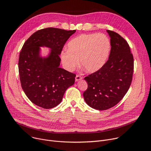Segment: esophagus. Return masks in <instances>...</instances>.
<instances>
[{
  "label": "esophagus",
  "instance_id": "1",
  "mask_svg": "<svg viewBox=\"0 0 151 151\" xmlns=\"http://www.w3.org/2000/svg\"><path fill=\"white\" fill-rule=\"evenodd\" d=\"M82 79V77L80 75H76L75 77V81H79Z\"/></svg>",
  "mask_w": 151,
  "mask_h": 151
}]
</instances>
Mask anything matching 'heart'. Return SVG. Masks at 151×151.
Returning a JSON list of instances; mask_svg holds the SVG:
<instances>
[{
  "instance_id": "1",
  "label": "heart",
  "mask_w": 151,
  "mask_h": 151,
  "mask_svg": "<svg viewBox=\"0 0 151 151\" xmlns=\"http://www.w3.org/2000/svg\"><path fill=\"white\" fill-rule=\"evenodd\" d=\"M68 51H63L61 58L65 68L72 71L79 64L87 73L100 70L106 63L111 51V42L102 33L82 34L68 44Z\"/></svg>"
}]
</instances>
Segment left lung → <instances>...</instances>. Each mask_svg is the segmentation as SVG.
<instances>
[{"label": "left lung", "mask_w": 151, "mask_h": 151, "mask_svg": "<svg viewBox=\"0 0 151 151\" xmlns=\"http://www.w3.org/2000/svg\"><path fill=\"white\" fill-rule=\"evenodd\" d=\"M106 32L111 38L109 59L100 70L84 78L88 83L83 93L85 101L99 111L111 108L122 99L130 88L134 69L127 42L116 32Z\"/></svg>", "instance_id": "left-lung-1"}]
</instances>
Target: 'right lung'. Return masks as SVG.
<instances>
[{
	"label": "right lung",
	"mask_w": 151,
	"mask_h": 151,
	"mask_svg": "<svg viewBox=\"0 0 151 151\" xmlns=\"http://www.w3.org/2000/svg\"><path fill=\"white\" fill-rule=\"evenodd\" d=\"M75 32L52 27L41 29L31 35L21 49L18 61L21 87L29 99L42 108L58 105L75 83L76 75L60 68L59 55ZM40 47L50 49L47 56L41 55Z\"/></svg>",
	"instance_id": "add662e5"
}]
</instances>
